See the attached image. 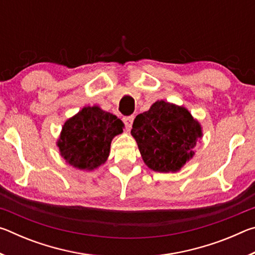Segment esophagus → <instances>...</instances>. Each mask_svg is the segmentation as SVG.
<instances>
[{
    "mask_svg": "<svg viewBox=\"0 0 255 255\" xmlns=\"http://www.w3.org/2000/svg\"><path fill=\"white\" fill-rule=\"evenodd\" d=\"M124 124L126 125L127 129H130L132 126V122H133V116H129V117H125L123 118Z\"/></svg>",
    "mask_w": 255,
    "mask_h": 255,
    "instance_id": "1",
    "label": "esophagus"
}]
</instances>
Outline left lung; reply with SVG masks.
Segmentation results:
<instances>
[{
	"instance_id": "1",
	"label": "left lung",
	"mask_w": 255,
	"mask_h": 255,
	"mask_svg": "<svg viewBox=\"0 0 255 255\" xmlns=\"http://www.w3.org/2000/svg\"><path fill=\"white\" fill-rule=\"evenodd\" d=\"M135 138L144 163L155 172H178L193 157L201 125L187 108L158 100L133 120Z\"/></svg>"
}]
</instances>
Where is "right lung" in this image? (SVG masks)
Returning <instances> with one entry per match:
<instances>
[{"instance_id":"obj_1","label":"right lung","mask_w":255,"mask_h":255,"mask_svg":"<svg viewBox=\"0 0 255 255\" xmlns=\"http://www.w3.org/2000/svg\"><path fill=\"white\" fill-rule=\"evenodd\" d=\"M124 124L100 107H84L63 125L57 146L60 156L79 170L92 171L105 164L111 140L122 133Z\"/></svg>"}]
</instances>
